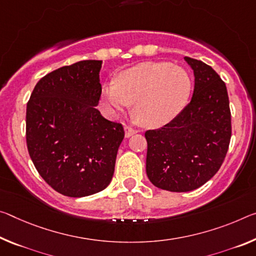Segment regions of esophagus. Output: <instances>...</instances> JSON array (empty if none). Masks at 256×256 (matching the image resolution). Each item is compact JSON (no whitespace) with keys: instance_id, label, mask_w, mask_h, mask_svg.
<instances>
[{"instance_id":"obj_1","label":"esophagus","mask_w":256,"mask_h":256,"mask_svg":"<svg viewBox=\"0 0 256 256\" xmlns=\"http://www.w3.org/2000/svg\"><path fill=\"white\" fill-rule=\"evenodd\" d=\"M124 131H125V138H130L133 134H136V133L138 132L136 128H133L131 126H125L124 128Z\"/></svg>"}]
</instances>
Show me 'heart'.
Instances as JSON below:
<instances>
[{
	"instance_id": "obj_1",
	"label": "heart",
	"mask_w": 256,
	"mask_h": 256,
	"mask_svg": "<svg viewBox=\"0 0 256 256\" xmlns=\"http://www.w3.org/2000/svg\"><path fill=\"white\" fill-rule=\"evenodd\" d=\"M190 88L192 82L184 68L146 62L122 72L114 85H104L101 98L109 114L123 112L133 104L132 114L140 124L160 128L179 115Z\"/></svg>"
}]
</instances>
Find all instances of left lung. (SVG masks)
<instances>
[{
    "instance_id": "left-lung-1",
    "label": "left lung",
    "mask_w": 256,
    "mask_h": 256,
    "mask_svg": "<svg viewBox=\"0 0 256 256\" xmlns=\"http://www.w3.org/2000/svg\"><path fill=\"white\" fill-rule=\"evenodd\" d=\"M184 60L194 75L192 100L168 124L144 133L149 180L173 192H192L212 179L224 160L231 138L224 82L200 60Z\"/></svg>"
}]
</instances>
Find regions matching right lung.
<instances>
[{
	"mask_svg": "<svg viewBox=\"0 0 256 256\" xmlns=\"http://www.w3.org/2000/svg\"><path fill=\"white\" fill-rule=\"evenodd\" d=\"M101 60H83L40 78L27 102L26 141L40 176L56 192L85 197L107 188L124 139L101 116Z\"/></svg>",
	"mask_w": 256,
	"mask_h": 256,
	"instance_id": "1",
	"label": "right lung"
}]
</instances>
